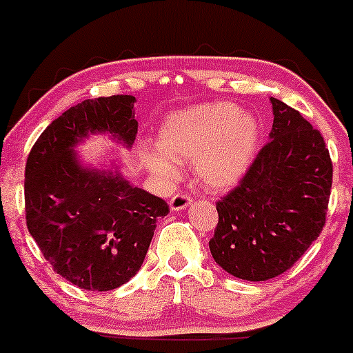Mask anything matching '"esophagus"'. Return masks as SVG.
Segmentation results:
<instances>
[{"label":"esophagus","mask_w":353,"mask_h":353,"mask_svg":"<svg viewBox=\"0 0 353 353\" xmlns=\"http://www.w3.org/2000/svg\"><path fill=\"white\" fill-rule=\"evenodd\" d=\"M191 203H192V198L189 194H185V192H176V194L171 196L170 199V207L171 210L174 212L183 210V208H187Z\"/></svg>","instance_id":"1"}]
</instances>
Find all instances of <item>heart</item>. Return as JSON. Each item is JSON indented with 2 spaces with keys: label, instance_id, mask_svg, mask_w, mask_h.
I'll return each mask as SVG.
<instances>
[{
  "label": "heart",
  "instance_id": "b5f03b06",
  "mask_svg": "<svg viewBox=\"0 0 353 353\" xmlns=\"http://www.w3.org/2000/svg\"><path fill=\"white\" fill-rule=\"evenodd\" d=\"M260 141L256 118L230 102H208L170 114L159 129V148L145 161L164 180L176 176V162H196L201 182L214 189L233 185L251 166Z\"/></svg>",
  "mask_w": 353,
  "mask_h": 353
}]
</instances>
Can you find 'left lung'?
<instances>
[{
    "instance_id": "left-lung-1",
    "label": "left lung",
    "mask_w": 353,
    "mask_h": 353,
    "mask_svg": "<svg viewBox=\"0 0 353 353\" xmlns=\"http://www.w3.org/2000/svg\"><path fill=\"white\" fill-rule=\"evenodd\" d=\"M270 141L239 185L215 203L214 260L232 276L267 281L297 263L325 226L332 161L320 130L270 97Z\"/></svg>"
}]
</instances>
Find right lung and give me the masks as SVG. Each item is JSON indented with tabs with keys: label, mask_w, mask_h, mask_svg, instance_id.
<instances>
[{
	"label": "right lung",
	"mask_w": 353,
	"mask_h": 353,
	"mask_svg": "<svg viewBox=\"0 0 353 353\" xmlns=\"http://www.w3.org/2000/svg\"><path fill=\"white\" fill-rule=\"evenodd\" d=\"M132 95L99 97L67 109L31 148L24 170L30 235L52 270L72 285L108 292L138 272L157 221L170 207L120 174L90 171L72 146L88 132L132 145L138 134Z\"/></svg>",
	"instance_id": "add662e5"
}]
</instances>
